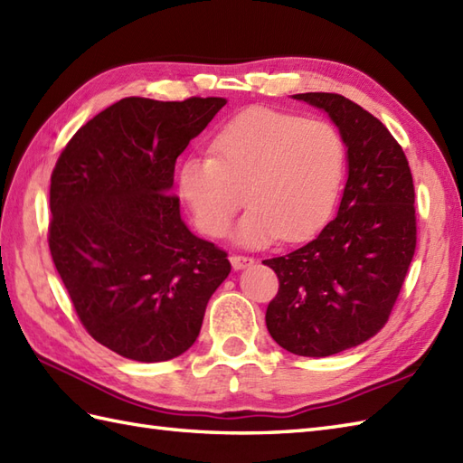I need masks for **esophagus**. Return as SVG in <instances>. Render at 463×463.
<instances>
[{
	"mask_svg": "<svg viewBox=\"0 0 463 463\" xmlns=\"http://www.w3.org/2000/svg\"><path fill=\"white\" fill-rule=\"evenodd\" d=\"M232 267L235 271H241V269H248L250 265H253V260L248 258V255H232L230 258Z\"/></svg>",
	"mask_w": 463,
	"mask_h": 463,
	"instance_id": "34e87169",
	"label": "esophagus"
}]
</instances>
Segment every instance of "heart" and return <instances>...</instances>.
Here are the masks:
<instances>
[{"label": "heart", "instance_id": "obj_1", "mask_svg": "<svg viewBox=\"0 0 463 463\" xmlns=\"http://www.w3.org/2000/svg\"><path fill=\"white\" fill-rule=\"evenodd\" d=\"M212 152L192 154L178 168L180 196L210 238L228 230L241 190L250 210L232 238L245 248H263L279 235L287 241L311 235L341 190L345 146L325 120L251 109L215 135Z\"/></svg>", "mask_w": 463, "mask_h": 463}]
</instances>
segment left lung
Wrapping results in <instances>:
<instances>
[{"mask_svg": "<svg viewBox=\"0 0 463 463\" xmlns=\"http://www.w3.org/2000/svg\"><path fill=\"white\" fill-rule=\"evenodd\" d=\"M293 99L326 112L338 128L346 184L336 215L311 241L263 261L279 277L265 323L285 351L331 356L388 321L416 250L414 182L404 150L356 102L335 92Z\"/></svg>", "mask_w": 463, "mask_h": 463, "instance_id": "1", "label": "left lung"}]
</instances>
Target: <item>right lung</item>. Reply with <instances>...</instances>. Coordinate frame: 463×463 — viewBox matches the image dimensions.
<instances>
[{
  "label": "right lung",
  "instance_id": "obj_1",
  "mask_svg": "<svg viewBox=\"0 0 463 463\" xmlns=\"http://www.w3.org/2000/svg\"><path fill=\"white\" fill-rule=\"evenodd\" d=\"M225 102L122 99L75 132L51 174V258L89 335L130 361L186 353L232 271L172 196L176 158Z\"/></svg>",
  "mask_w": 463,
  "mask_h": 463
}]
</instances>
